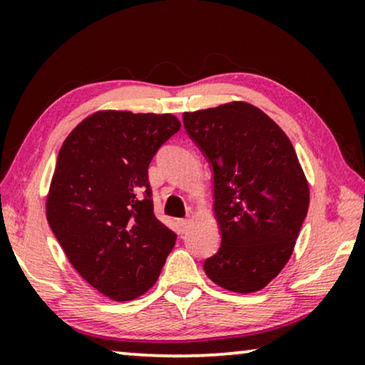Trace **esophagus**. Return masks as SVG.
Instances as JSON below:
<instances>
[{
  "label": "esophagus",
  "mask_w": 365,
  "mask_h": 365,
  "mask_svg": "<svg viewBox=\"0 0 365 365\" xmlns=\"http://www.w3.org/2000/svg\"><path fill=\"white\" fill-rule=\"evenodd\" d=\"M189 224H191V219H189V217L179 219V221H178V226H179V229H181V232H186L187 231Z\"/></svg>",
  "instance_id": "1"
}]
</instances>
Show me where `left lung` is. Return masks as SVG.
Returning <instances> with one entry per match:
<instances>
[{"instance_id": "left-lung-1", "label": "left lung", "mask_w": 365, "mask_h": 365, "mask_svg": "<svg viewBox=\"0 0 365 365\" xmlns=\"http://www.w3.org/2000/svg\"><path fill=\"white\" fill-rule=\"evenodd\" d=\"M187 136L207 159L221 246L204 261L232 292L266 287L291 257L309 207V186L286 133L247 103L184 113Z\"/></svg>"}]
</instances>
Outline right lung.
Here are the masks:
<instances>
[{
	"label": "right lung",
	"mask_w": 365,
	"mask_h": 365,
	"mask_svg": "<svg viewBox=\"0 0 365 365\" xmlns=\"http://www.w3.org/2000/svg\"><path fill=\"white\" fill-rule=\"evenodd\" d=\"M179 128L173 114L98 111L59 149L49 227L84 281L114 301L146 292L176 242L154 216L148 169Z\"/></svg>",
	"instance_id": "obj_1"
}]
</instances>
